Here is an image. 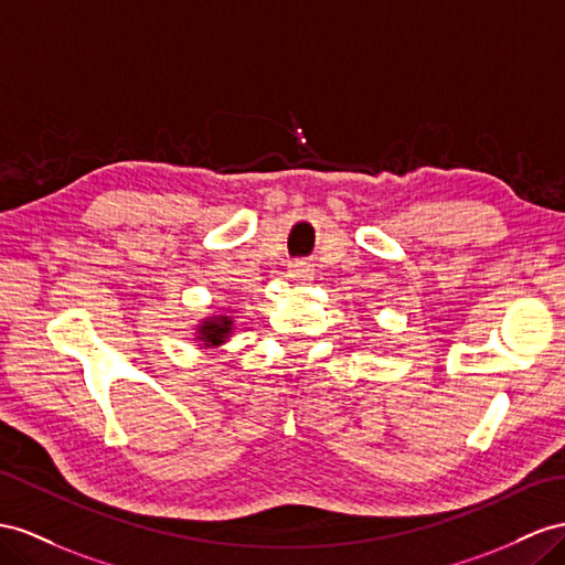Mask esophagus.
<instances>
[{
	"mask_svg": "<svg viewBox=\"0 0 565 565\" xmlns=\"http://www.w3.org/2000/svg\"><path fill=\"white\" fill-rule=\"evenodd\" d=\"M288 279L300 281V284H308V281L315 279V269H312L310 263H302V259H298V263L288 265Z\"/></svg>",
	"mask_w": 565,
	"mask_h": 565,
	"instance_id": "1",
	"label": "esophagus"
}]
</instances>
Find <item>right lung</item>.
<instances>
[{
	"label": "right lung",
	"instance_id": "add662e5",
	"mask_svg": "<svg viewBox=\"0 0 565 565\" xmlns=\"http://www.w3.org/2000/svg\"><path fill=\"white\" fill-rule=\"evenodd\" d=\"M231 331H234V320L228 315H214L198 327V341L214 349V345H222L231 337Z\"/></svg>",
	"mask_w": 565,
	"mask_h": 565
}]
</instances>
